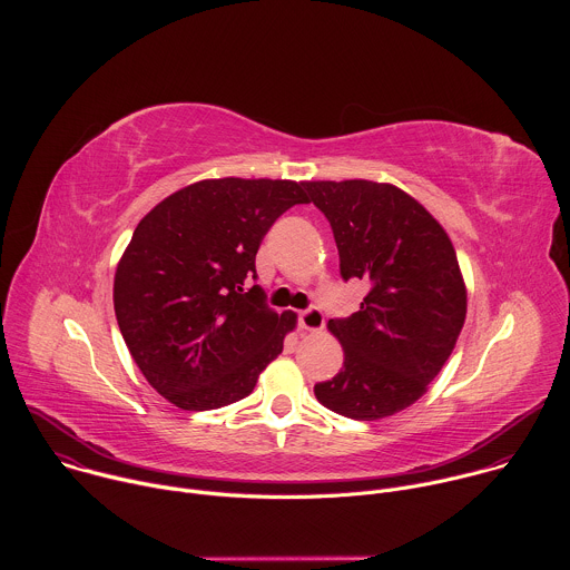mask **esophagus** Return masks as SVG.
Returning <instances> with one entry per match:
<instances>
[{"mask_svg":"<svg viewBox=\"0 0 570 570\" xmlns=\"http://www.w3.org/2000/svg\"><path fill=\"white\" fill-rule=\"evenodd\" d=\"M297 327L304 332H320L324 327V315L317 306H308L304 311H299L297 315Z\"/></svg>","mask_w":570,"mask_h":570,"instance_id":"1","label":"esophagus"}]
</instances>
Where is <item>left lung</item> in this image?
I'll use <instances>...</instances> for the list:
<instances>
[{
	"label": "left lung",
	"mask_w": 570,
	"mask_h": 570,
	"mask_svg": "<svg viewBox=\"0 0 570 570\" xmlns=\"http://www.w3.org/2000/svg\"><path fill=\"white\" fill-rule=\"evenodd\" d=\"M304 189L332 225L341 277L370 286L356 313L330 320L345 363L313 392L358 422L394 415L426 392L460 336L466 291L455 250L442 225L392 185L322 180Z\"/></svg>",
	"instance_id": "left-lung-1"
}]
</instances>
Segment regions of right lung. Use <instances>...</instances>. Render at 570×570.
Masks as SVG:
<instances>
[{
    "label": "right lung",
    "mask_w": 570,
    "mask_h": 570,
    "mask_svg": "<svg viewBox=\"0 0 570 570\" xmlns=\"http://www.w3.org/2000/svg\"><path fill=\"white\" fill-rule=\"evenodd\" d=\"M304 183L203 180L153 207L115 275L121 336L146 381L183 411L248 396L295 313L268 306L255 257Z\"/></svg>",
    "instance_id": "1"
}]
</instances>
